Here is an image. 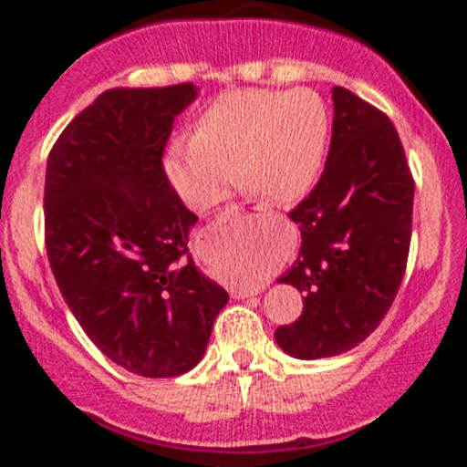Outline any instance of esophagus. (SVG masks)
<instances>
[{"mask_svg":"<svg viewBox=\"0 0 467 467\" xmlns=\"http://www.w3.org/2000/svg\"><path fill=\"white\" fill-rule=\"evenodd\" d=\"M228 219H252V222H259V219L265 217L264 211H259L256 206H239V203H233V206L226 208V213H223ZM264 287H248V289H233V298H248V296H254V294H259Z\"/></svg>","mask_w":467,"mask_h":467,"instance_id":"1","label":"esophagus"}]
</instances>
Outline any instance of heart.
Returning a JSON list of instances; mask_svg holds the SVG:
<instances>
[{
	"label": "heart",
	"instance_id": "1",
	"mask_svg": "<svg viewBox=\"0 0 467 467\" xmlns=\"http://www.w3.org/2000/svg\"><path fill=\"white\" fill-rule=\"evenodd\" d=\"M329 111L309 89H244L213 100L197 118L191 140L166 153V173L189 206L219 202L230 178L272 203L303 200L323 173Z\"/></svg>",
	"mask_w": 467,
	"mask_h": 467
}]
</instances>
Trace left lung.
<instances>
[{"mask_svg": "<svg viewBox=\"0 0 467 467\" xmlns=\"http://www.w3.org/2000/svg\"><path fill=\"white\" fill-rule=\"evenodd\" d=\"M412 182L384 111L334 88V131L318 184L289 213L301 250L278 283L303 292V314L276 329L301 360L340 356L382 323L409 261Z\"/></svg>", "mask_w": 467, "mask_h": 467, "instance_id": "left-lung-1", "label": "left lung"}]
</instances>
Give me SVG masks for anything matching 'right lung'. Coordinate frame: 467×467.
Instances as JSON below:
<instances>
[{
    "label": "right lung",
    "instance_id": "1",
    "mask_svg": "<svg viewBox=\"0 0 467 467\" xmlns=\"http://www.w3.org/2000/svg\"><path fill=\"white\" fill-rule=\"evenodd\" d=\"M192 83L107 89L47 155L46 250L89 340L127 371L175 378L203 358L226 289L192 264L197 215L164 173Z\"/></svg>",
    "mask_w": 467,
    "mask_h": 467
}]
</instances>
